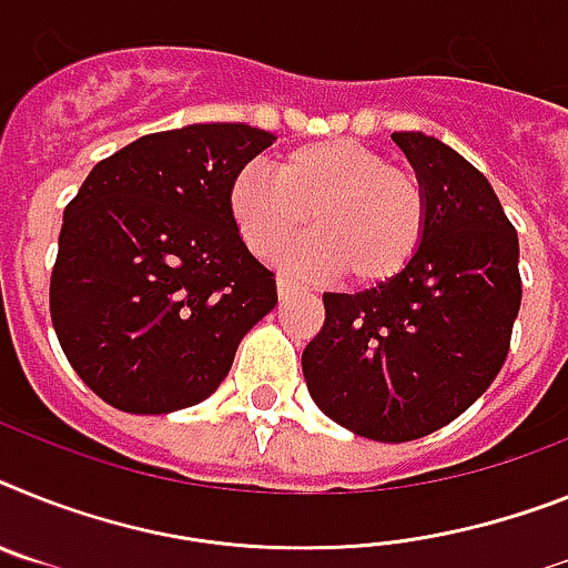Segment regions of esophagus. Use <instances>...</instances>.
Masks as SVG:
<instances>
[{"label": "esophagus", "instance_id": "34e87169", "mask_svg": "<svg viewBox=\"0 0 568 568\" xmlns=\"http://www.w3.org/2000/svg\"><path fill=\"white\" fill-rule=\"evenodd\" d=\"M276 292H280V297H288V294L300 292V283L297 280H292L288 274H280L276 276Z\"/></svg>", "mask_w": 568, "mask_h": 568}]
</instances>
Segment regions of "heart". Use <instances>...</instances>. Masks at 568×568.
<instances>
[{
	"label": "heart",
	"mask_w": 568,
	"mask_h": 568,
	"mask_svg": "<svg viewBox=\"0 0 568 568\" xmlns=\"http://www.w3.org/2000/svg\"><path fill=\"white\" fill-rule=\"evenodd\" d=\"M233 222L260 256L276 254L306 231L285 262L303 274H332L349 285H384L416 260L427 231V193L416 173L349 138L288 150L276 179L245 166L227 190Z\"/></svg>",
	"instance_id": "heart-1"
}]
</instances>
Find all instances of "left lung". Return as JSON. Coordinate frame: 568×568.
Wrapping results in <instances>:
<instances>
[{"label":"left lung","mask_w":568,"mask_h":568,"mask_svg":"<svg viewBox=\"0 0 568 568\" xmlns=\"http://www.w3.org/2000/svg\"><path fill=\"white\" fill-rule=\"evenodd\" d=\"M427 193V231L404 274L323 294L303 352L314 404L375 442H413L462 416L503 369L517 321V231L470 161L424 132H393Z\"/></svg>","instance_id":"1"}]
</instances>
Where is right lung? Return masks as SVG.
Instances as JSON below:
<instances>
[{"instance_id": "1", "label": "right lung", "mask_w": 568, "mask_h": 568, "mask_svg": "<svg viewBox=\"0 0 568 568\" xmlns=\"http://www.w3.org/2000/svg\"><path fill=\"white\" fill-rule=\"evenodd\" d=\"M276 138L247 123L152 132L100 161L63 213L51 323L85 387L123 413L193 407L276 306L233 222V175Z\"/></svg>"}]
</instances>
